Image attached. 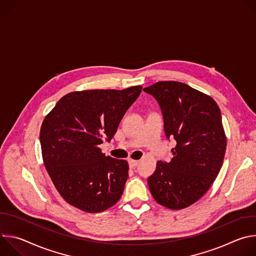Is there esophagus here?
Instances as JSON below:
<instances>
[{"label": "esophagus", "instance_id": "34e87169", "mask_svg": "<svg viewBox=\"0 0 256 256\" xmlns=\"http://www.w3.org/2000/svg\"><path fill=\"white\" fill-rule=\"evenodd\" d=\"M138 161L136 160H132V159H130L128 160V165H130V168H134L136 165H138Z\"/></svg>", "mask_w": 256, "mask_h": 256}]
</instances>
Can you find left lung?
<instances>
[{"label":"left lung","mask_w":256,"mask_h":256,"mask_svg":"<svg viewBox=\"0 0 256 256\" xmlns=\"http://www.w3.org/2000/svg\"><path fill=\"white\" fill-rule=\"evenodd\" d=\"M158 102L167 140H176L171 161H158L148 177L155 200L171 210L198 202L222 167L226 136L220 108L210 96L175 81L142 89Z\"/></svg>","instance_id":"left-lung-1"}]
</instances>
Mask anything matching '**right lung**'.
Masks as SVG:
<instances>
[{
    "label": "right lung",
    "instance_id": "add662e5",
    "mask_svg": "<svg viewBox=\"0 0 256 256\" xmlns=\"http://www.w3.org/2000/svg\"><path fill=\"white\" fill-rule=\"evenodd\" d=\"M142 86L87 90L60 98L40 128L44 166L62 198L87 212H100L120 198L128 165L106 157L98 146L110 142Z\"/></svg>",
    "mask_w": 256,
    "mask_h": 256
}]
</instances>
